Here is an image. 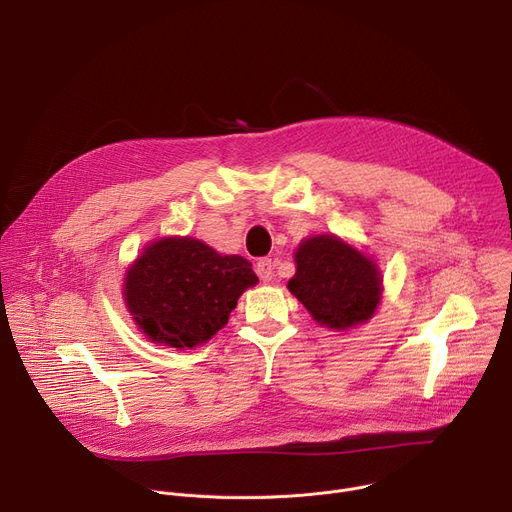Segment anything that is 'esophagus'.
Here are the masks:
<instances>
[{"label": "esophagus", "instance_id": "obj_1", "mask_svg": "<svg viewBox=\"0 0 512 512\" xmlns=\"http://www.w3.org/2000/svg\"><path fill=\"white\" fill-rule=\"evenodd\" d=\"M255 271H257L261 281H271L273 279V261L267 259V257L259 259L257 265H255Z\"/></svg>", "mask_w": 512, "mask_h": 512}]
</instances>
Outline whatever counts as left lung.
<instances>
[{
  "instance_id": "obj_1",
  "label": "left lung",
  "mask_w": 512,
  "mask_h": 512,
  "mask_svg": "<svg viewBox=\"0 0 512 512\" xmlns=\"http://www.w3.org/2000/svg\"><path fill=\"white\" fill-rule=\"evenodd\" d=\"M296 275L287 287L328 328L344 330L367 322L381 300L377 265L336 237L304 241L296 253Z\"/></svg>"
}]
</instances>
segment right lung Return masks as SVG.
Masks as SVG:
<instances>
[{
  "instance_id": "1",
  "label": "right lung",
  "mask_w": 512,
  "mask_h": 512,
  "mask_svg": "<svg viewBox=\"0 0 512 512\" xmlns=\"http://www.w3.org/2000/svg\"><path fill=\"white\" fill-rule=\"evenodd\" d=\"M257 283L251 263L196 239H162L125 277V302L154 342L192 348L229 322L239 296Z\"/></svg>"
}]
</instances>
